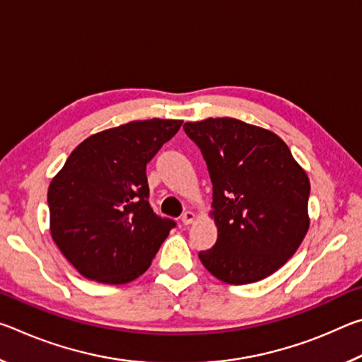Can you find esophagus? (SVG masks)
<instances>
[{"label": "esophagus", "instance_id": "esophagus-1", "mask_svg": "<svg viewBox=\"0 0 362 362\" xmlns=\"http://www.w3.org/2000/svg\"><path fill=\"white\" fill-rule=\"evenodd\" d=\"M194 220V214L192 212V211H187V212H183V216H182V223L183 225H189Z\"/></svg>", "mask_w": 362, "mask_h": 362}]
</instances>
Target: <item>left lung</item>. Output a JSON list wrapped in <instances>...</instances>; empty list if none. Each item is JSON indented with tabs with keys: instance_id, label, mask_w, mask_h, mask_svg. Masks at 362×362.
Segmentation results:
<instances>
[{
	"instance_id": "1",
	"label": "left lung",
	"mask_w": 362,
	"mask_h": 362,
	"mask_svg": "<svg viewBox=\"0 0 362 362\" xmlns=\"http://www.w3.org/2000/svg\"><path fill=\"white\" fill-rule=\"evenodd\" d=\"M212 182L217 241L199 260L217 279L260 281L291 259L308 231L310 182L276 134L235 118L185 122Z\"/></svg>"
}]
</instances>
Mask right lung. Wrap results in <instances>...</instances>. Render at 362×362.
I'll use <instances>...</instances> for the list:
<instances>
[{
	"instance_id": "1",
	"label": "right lung",
	"mask_w": 362,
	"mask_h": 362,
	"mask_svg": "<svg viewBox=\"0 0 362 362\" xmlns=\"http://www.w3.org/2000/svg\"><path fill=\"white\" fill-rule=\"evenodd\" d=\"M182 121H132L79 144L47 192L51 235L84 278L131 283L177 225L148 203L146 164Z\"/></svg>"
}]
</instances>
